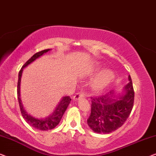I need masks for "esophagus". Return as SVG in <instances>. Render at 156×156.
Listing matches in <instances>:
<instances>
[{
    "label": "esophagus",
    "instance_id": "esophagus-1",
    "mask_svg": "<svg viewBox=\"0 0 156 156\" xmlns=\"http://www.w3.org/2000/svg\"><path fill=\"white\" fill-rule=\"evenodd\" d=\"M83 97H85V93H84V92L80 91V92H78V93H76V95L73 96V99L74 100H78L80 99V98H83Z\"/></svg>",
    "mask_w": 156,
    "mask_h": 156
}]
</instances>
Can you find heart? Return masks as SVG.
Instances as JSON below:
<instances>
[{
  "mask_svg": "<svg viewBox=\"0 0 156 156\" xmlns=\"http://www.w3.org/2000/svg\"><path fill=\"white\" fill-rule=\"evenodd\" d=\"M114 78V74L110 71H105L102 72L94 83V87L95 90H100L107 86Z\"/></svg>",
  "mask_w": 156,
  "mask_h": 156,
  "instance_id": "heart-1",
  "label": "heart"
}]
</instances>
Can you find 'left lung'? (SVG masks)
I'll return each instance as SVG.
<instances>
[{
	"mask_svg": "<svg viewBox=\"0 0 156 156\" xmlns=\"http://www.w3.org/2000/svg\"><path fill=\"white\" fill-rule=\"evenodd\" d=\"M121 94L112 90L101 97L92 98L91 113L87 124L94 132L109 133L121 127L133 106L134 91L131 76Z\"/></svg>",
	"mask_w": 156,
	"mask_h": 156,
	"instance_id": "obj_1",
	"label": "left lung"
}]
</instances>
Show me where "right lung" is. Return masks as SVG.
Returning <instances> with one entry per match:
<instances>
[{"instance_id": "1", "label": "right lung", "mask_w": 156, "mask_h": 156, "mask_svg": "<svg viewBox=\"0 0 156 156\" xmlns=\"http://www.w3.org/2000/svg\"><path fill=\"white\" fill-rule=\"evenodd\" d=\"M51 49H45L43 50V51L37 52V53L34 54V55L32 56L25 64H24L23 66L22 67V69L19 72L18 80H17V98H18L20 108L21 114L22 115H23V117L30 126H32L35 129H38V130L41 131H48L55 128L57 125L59 124V122H60L63 114H64L65 111L66 110L67 107L69 106V105L70 104L71 100L69 96L63 97L62 99H61L60 102H58V104L57 105V106L56 107V108L54 109L53 112H52L51 115L47 116V117L41 118V119L34 117L33 116L29 115V114H27V112L25 111V109H24L23 103H22V101L20 99V81L23 69H25V67H27L28 65H30V63H32L33 61H34L36 59L44 55V54L47 53V52L49 51Z\"/></svg>"}]
</instances>
